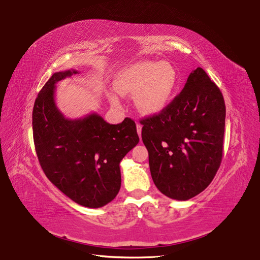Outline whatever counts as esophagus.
<instances>
[{
  "label": "esophagus",
  "mask_w": 260,
  "mask_h": 260,
  "mask_svg": "<svg viewBox=\"0 0 260 260\" xmlns=\"http://www.w3.org/2000/svg\"><path fill=\"white\" fill-rule=\"evenodd\" d=\"M136 127H137L138 135H139V137H140V139H141V131H142V125L140 124V123H137V124H136Z\"/></svg>",
  "instance_id": "esophagus-1"
}]
</instances>
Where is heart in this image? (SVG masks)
I'll return each mask as SVG.
<instances>
[{
    "label": "heart",
    "instance_id": "b5f03b06",
    "mask_svg": "<svg viewBox=\"0 0 260 260\" xmlns=\"http://www.w3.org/2000/svg\"><path fill=\"white\" fill-rule=\"evenodd\" d=\"M177 80L176 70L170 63L139 61L119 72L115 86L122 94H136V106L142 114L156 115L170 104ZM109 98L115 105H119L116 94L112 93Z\"/></svg>",
    "mask_w": 260,
    "mask_h": 260
}]
</instances>
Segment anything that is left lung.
<instances>
[{
	"mask_svg": "<svg viewBox=\"0 0 260 260\" xmlns=\"http://www.w3.org/2000/svg\"><path fill=\"white\" fill-rule=\"evenodd\" d=\"M153 181L166 196L187 200L206 189L223 154V95L201 67L168 107L141 120Z\"/></svg>",
	"mask_w": 260,
	"mask_h": 260,
	"instance_id": "1",
	"label": "left lung"
}]
</instances>
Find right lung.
I'll list each match as a JSON object with an SVG mask.
<instances>
[{
  "mask_svg": "<svg viewBox=\"0 0 260 260\" xmlns=\"http://www.w3.org/2000/svg\"><path fill=\"white\" fill-rule=\"evenodd\" d=\"M77 71L54 73L38 93L32 111L36 153L51 183L76 203L101 208L121 186L120 161L138 144L136 123L109 124L97 114L66 119L54 103V84Z\"/></svg>",
  "mask_w": 260,
  "mask_h": 260,
  "instance_id": "add662e5",
  "label": "right lung"
}]
</instances>
